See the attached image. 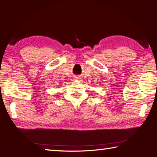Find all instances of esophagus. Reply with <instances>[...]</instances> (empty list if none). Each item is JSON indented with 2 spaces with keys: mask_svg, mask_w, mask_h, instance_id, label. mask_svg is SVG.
Returning a JSON list of instances; mask_svg holds the SVG:
<instances>
[{
  "mask_svg": "<svg viewBox=\"0 0 157 157\" xmlns=\"http://www.w3.org/2000/svg\"><path fill=\"white\" fill-rule=\"evenodd\" d=\"M74 79H76V80H80L81 78H79V77H75V78H74Z\"/></svg>",
  "mask_w": 157,
  "mask_h": 157,
  "instance_id": "34e87169",
  "label": "esophagus"
}]
</instances>
